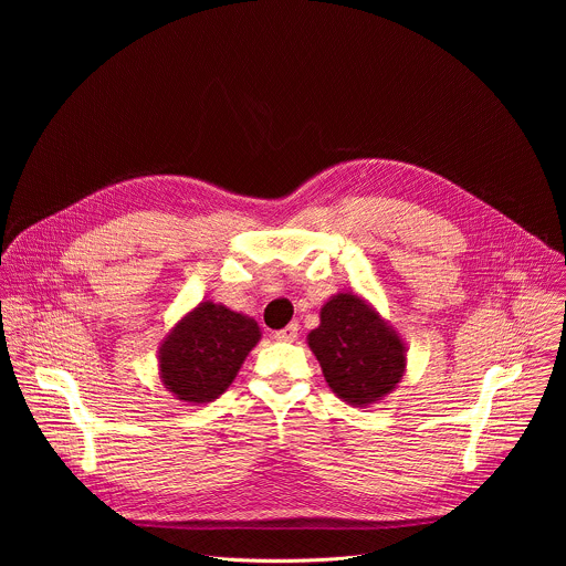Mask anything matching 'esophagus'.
I'll list each match as a JSON object with an SVG mask.
<instances>
[{"label": "esophagus", "mask_w": 566, "mask_h": 566, "mask_svg": "<svg viewBox=\"0 0 566 566\" xmlns=\"http://www.w3.org/2000/svg\"><path fill=\"white\" fill-rule=\"evenodd\" d=\"M273 338H275L277 343H293V340L297 338V325H295V322H291V325H286L284 329L273 332Z\"/></svg>", "instance_id": "1"}]
</instances>
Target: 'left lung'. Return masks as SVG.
Wrapping results in <instances>:
<instances>
[{"label": "left lung", "mask_w": 566, "mask_h": 566, "mask_svg": "<svg viewBox=\"0 0 566 566\" xmlns=\"http://www.w3.org/2000/svg\"><path fill=\"white\" fill-rule=\"evenodd\" d=\"M306 343L332 391L354 408L374 406L406 376V340L358 293L340 291L322 304Z\"/></svg>", "instance_id": "left-lung-1"}]
</instances>
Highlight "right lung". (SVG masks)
Returning <instances> with one entry per match:
<instances>
[{
    "instance_id": "add662e5",
    "label": "right lung",
    "mask_w": 566,
    "mask_h": 566,
    "mask_svg": "<svg viewBox=\"0 0 566 566\" xmlns=\"http://www.w3.org/2000/svg\"><path fill=\"white\" fill-rule=\"evenodd\" d=\"M262 340L260 325L221 302H199L160 340L158 378L181 402L219 398Z\"/></svg>"
}]
</instances>
